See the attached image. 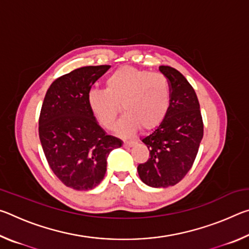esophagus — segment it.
Returning a JSON list of instances; mask_svg holds the SVG:
<instances>
[{"label":"esophagus","mask_w":249,"mask_h":249,"mask_svg":"<svg viewBox=\"0 0 249 249\" xmlns=\"http://www.w3.org/2000/svg\"><path fill=\"white\" fill-rule=\"evenodd\" d=\"M136 144V142L135 141H124V146L125 147H132Z\"/></svg>","instance_id":"34e87169"}]
</instances>
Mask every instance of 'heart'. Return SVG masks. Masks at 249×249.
<instances>
[{
  "instance_id": "obj_1",
  "label": "heart",
  "mask_w": 249,
  "mask_h": 249,
  "mask_svg": "<svg viewBox=\"0 0 249 249\" xmlns=\"http://www.w3.org/2000/svg\"><path fill=\"white\" fill-rule=\"evenodd\" d=\"M105 84L107 89H91L88 93L91 112L104 128H113L120 104L125 112L116 126L121 134L157 127L169 111L171 88L162 73L123 67L109 74Z\"/></svg>"
}]
</instances>
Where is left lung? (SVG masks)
<instances>
[{
	"instance_id": "8db88e82",
	"label": "left lung",
	"mask_w": 249,
	"mask_h": 249,
	"mask_svg": "<svg viewBox=\"0 0 249 249\" xmlns=\"http://www.w3.org/2000/svg\"><path fill=\"white\" fill-rule=\"evenodd\" d=\"M159 70L170 82V107L158 127L142 138L150 157L138 165L137 171L149 187L167 188L180 182L191 169L203 137V120L188 80L169 66H160Z\"/></svg>"
}]
</instances>
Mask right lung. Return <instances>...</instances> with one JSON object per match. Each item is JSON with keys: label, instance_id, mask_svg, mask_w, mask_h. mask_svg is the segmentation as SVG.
I'll return each instance as SVG.
<instances>
[{"label": "right lung", "instance_id": "add662e5", "mask_svg": "<svg viewBox=\"0 0 249 249\" xmlns=\"http://www.w3.org/2000/svg\"><path fill=\"white\" fill-rule=\"evenodd\" d=\"M111 66H88L54 80L39 115V140L50 169L66 187L78 191L100 184L107 158L122 142L107 135L88 104V93Z\"/></svg>", "mask_w": 249, "mask_h": 249}]
</instances>
